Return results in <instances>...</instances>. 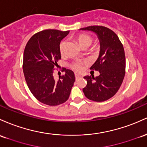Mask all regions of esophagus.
<instances>
[{
  "instance_id": "1",
  "label": "esophagus",
  "mask_w": 147,
  "mask_h": 147,
  "mask_svg": "<svg viewBox=\"0 0 147 147\" xmlns=\"http://www.w3.org/2000/svg\"><path fill=\"white\" fill-rule=\"evenodd\" d=\"M75 77H76V80H78V79L82 78V76L78 75V74H75Z\"/></svg>"
}]
</instances>
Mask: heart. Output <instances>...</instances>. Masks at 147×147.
<instances>
[{
	"label": "heart",
	"mask_w": 147,
	"mask_h": 147,
	"mask_svg": "<svg viewBox=\"0 0 147 147\" xmlns=\"http://www.w3.org/2000/svg\"><path fill=\"white\" fill-rule=\"evenodd\" d=\"M77 40L79 43V44L80 45V47H85V46H90V44H92V38L91 36L88 35V34H79L77 37ZM65 42L63 41V42H61L60 45V51L61 53H62L64 51V49H65ZM72 68H73L74 70L76 71H80L82 69V62H76L72 65Z\"/></svg>",
	"instance_id": "obj_1"
}]
</instances>
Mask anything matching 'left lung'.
I'll return each instance as SVG.
<instances>
[{"label":"left lung","instance_id":"8db88e82","mask_svg":"<svg viewBox=\"0 0 147 147\" xmlns=\"http://www.w3.org/2000/svg\"><path fill=\"white\" fill-rule=\"evenodd\" d=\"M94 32L100 42L98 59L91 69L98 71L99 76H87L86 87L82 89L88 99L105 101L113 97L122 83L125 76L126 57L124 49L118 36L104 26H88L80 28Z\"/></svg>","mask_w":147,"mask_h":147}]
</instances>
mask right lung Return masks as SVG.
<instances>
[{
    "instance_id": "1",
    "label": "right lung",
    "mask_w": 147,
    "mask_h": 147,
    "mask_svg": "<svg viewBox=\"0 0 147 147\" xmlns=\"http://www.w3.org/2000/svg\"><path fill=\"white\" fill-rule=\"evenodd\" d=\"M69 31L44 30L34 34L26 44L23 69L28 87L37 99L54 106L67 101L75 82L74 73L64 69L65 75L54 79V66L61 59L60 44Z\"/></svg>"
}]
</instances>
